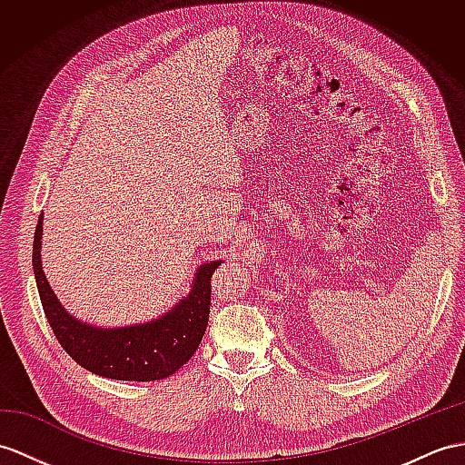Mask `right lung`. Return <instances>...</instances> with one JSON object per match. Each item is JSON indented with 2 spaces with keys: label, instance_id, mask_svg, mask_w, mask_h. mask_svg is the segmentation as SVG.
I'll return each mask as SVG.
<instances>
[{
  "label": "right lung",
  "instance_id": "1",
  "mask_svg": "<svg viewBox=\"0 0 465 465\" xmlns=\"http://www.w3.org/2000/svg\"><path fill=\"white\" fill-rule=\"evenodd\" d=\"M41 234L43 217L33 241V272L45 318L56 341L78 365L106 379L160 381L187 363L207 330L211 278L221 260L199 268L193 290L163 318L120 330H98L74 320L56 300L41 268Z\"/></svg>",
  "mask_w": 465,
  "mask_h": 465
}]
</instances>
